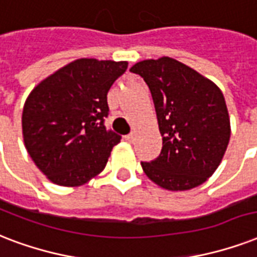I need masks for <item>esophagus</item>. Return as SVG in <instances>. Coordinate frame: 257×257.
<instances>
[{
    "instance_id": "1",
    "label": "esophagus",
    "mask_w": 257,
    "mask_h": 257,
    "mask_svg": "<svg viewBox=\"0 0 257 257\" xmlns=\"http://www.w3.org/2000/svg\"><path fill=\"white\" fill-rule=\"evenodd\" d=\"M124 139H126L127 142H134V139H135V135L133 134V133H131V134L126 135V137H124Z\"/></svg>"
}]
</instances>
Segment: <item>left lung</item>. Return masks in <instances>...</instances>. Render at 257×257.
I'll use <instances>...</instances> for the list:
<instances>
[{
    "label": "left lung",
    "instance_id": "left-lung-1",
    "mask_svg": "<svg viewBox=\"0 0 257 257\" xmlns=\"http://www.w3.org/2000/svg\"><path fill=\"white\" fill-rule=\"evenodd\" d=\"M130 71L149 85L162 135L161 154L141 162L143 172L173 192L204 184L218 168L230 138L221 89L172 57L139 61Z\"/></svg>",
    "mask_w": 257,
    "mask_h": 257
}]
</instances>
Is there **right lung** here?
<instances>
[{
	"mask_svg": "<svg viewBox=\"0 0 257 257\" xmlns=\"http://www.w3.org/2000/svg\"><path fill=\"white\" fill-rule=\"evenodd\" d=\"M127 61L79 59L44 79L23 110V137L36 166L60 186H80L106 168L120 135L107 131V93Z\"/></svg>",
	"mask_w": 257,
	"mask_h": 257,
	"instance_id": "obj_1",
	"label": "right lung"
}]
</instances>
